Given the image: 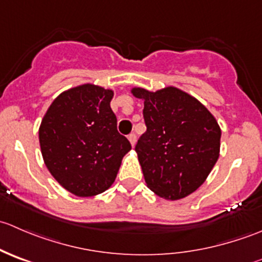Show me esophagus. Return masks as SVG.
I'll return each mask as SVG.
<instances>
[{"instance_id":"34e87169","label":"esophagus","mask_w":262,"mask_h":262,"mask_svg":"<svg viewBox=\"0 0 262 262\" xmlns=\"http://www.w3.org/2000/svg\"><path fill=\"white\" fill-rule=\"evenodd\" d=\"M128 139H129V142H130V144L132 146H136V142H137V136L134 133H130L128 136Z\"/></svg>"}]
</instances>
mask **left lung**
<instances>
[{"instance_id":"8db88e82","label":"left lung","mask_w":262,"mask_h":262,"mask_svg":"<svg viewBox=\"0 0 262 262\" xmlns=\"http://www.w3.org/2000/svg\"><path fill=\"white\" fill-rule=\"evenodd\" d=\"M132 92L144 100L147 130L139 137L136 152L147 186L168 200L187 196L205 181L218 160V123L204 105L176 87Z\"/></svg>"}]
</instances>
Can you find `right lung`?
<instances>
[{
    "label": "right lung",
    "instance_id": "1",
    "mask_svg": "<svg viewBox=\"0 0 262 262\" xmlns=\"http://www.w3.org/2000/svg\"><path fill=\"white\" fill-rule=\"evenodd\" d=\"M114 92L82 84L60 94L39 128L49 172L77 196H94L114 182L130 143L116 128L110 107Z\"/></svg>",
    "mask_w": 262,
    "mask_h": 262
}]
</instances>
